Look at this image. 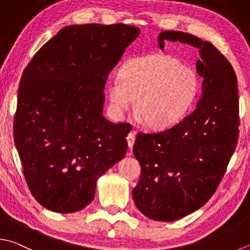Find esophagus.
Returning a JSON list of instances; mask_svg holds the SVG:
<instances>
[{
  "label": "esophagus",
  "instance_id": "1",
  "mask_svg": "<svg viewBox=\"0 0 250 250\" xmlns=\"http://www.w3.org/2000/svg\"><path fill=\"white\" fill-rule=\"evenodd\" d=\"M127 143H128V147L131 150L134 147V144H135V133L134 131H131V133L128 134L127 136Z\"/></svg>",
  "mask_w": 250,
  "mask_h": 250
}]
</instances>
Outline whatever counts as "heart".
Returning <instances> with one entry per match:
<instances>
[{
	"label": "heart",
	"mask_w": 250,
	"mask_h": 250,
	"mask_svg": "<svg viewBox=\"0 0 250 250\" xmlns=\"http://www.w3.org/2000/svg\"><path fill=\"white\" fill-rule=\"evenodd\" d=\"M197 88L196 74L171 56L154 54L131 59L107 84L110 112L114 119H123L138 100L137 111L145 124L163 128L182 119Z\"/></svg>",
	"instance_id": "obj_1"
}]
</instances>
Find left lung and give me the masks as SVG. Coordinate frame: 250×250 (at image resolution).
Returning a JSON list of instances; mask_svg holds the SVG:
<instances>
[{"mask_svg": "<svg viewBox=\"0 0 250 250\" xmlns=\"http://www.w3.org/2000/svg\"><path fill=\"white\" fill-rule=\"evenodd\" d=\"M164 42L199 49L196 69L202 97L180 123L157 133H138L134 155L141 167L135 205L155 221H175L205 206L227 171L238 140L237 78L228 59L208 41L182 31H162Z\"/></svg>", "mask_w": 250, "mask_h": 250, "instance_id": "obj_1", "label": "left lung"}]
</instances>
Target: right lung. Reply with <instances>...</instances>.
Masks as SVG:
<instances>
[{
  "label": "right lung",
  "instance_id": "add662e5",
  "mask_svg": "<svg viewBox=\"0 0 250 250\" xmlns=\"http://www.w3.org/2000/svg\"><path fill=\"white\" fill-rule=\"evenodd\" d=\"M135 26L64 27L23 69L14 117V141L29 190L59 213L83 209L97 180L123 159L128 123L103 116V89Z\"/></svg>",
  "mask_w": 250,
  "mask_h": 250
}]
</instances>
